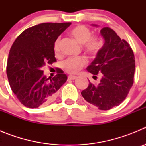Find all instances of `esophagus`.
Returning a JSON list of instances; mask_svg holds the SVG:
<instances>
[{
    "mask_svg": "<svg viewBox=\"0 0 146 146\" xmlns=\"http://www.w3.org/2000/svg\"><path fill=\"white\" fill-rule=\"evenodd\" d=\"M76 78H77V76H75V75H69L68 76V80H75Z\"/></svg>",
    "mask_w": 146,
    "mask_h": 146,
    "instance_id": "esophagus-1",
    "label": "esophagus"
}]
</instances>
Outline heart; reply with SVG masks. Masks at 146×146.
<instances>
[{
	"mask_svg": "<svg viewBox=\"0 0 146 146\" xmlns=\"http://www.w3.org/2000/svg\"><path fill=\"white\" fill-rule=\"evenodd\" d=\"M70 34L80 44H83L85 50L89 53H96L100 48V42L97 37L91 36V30L85 25H80L72 28ZM60 38H58L54 44L55 52H58ZM87 60L85 57L69 58L63 63V68L69 73H76L79 72L86 64Z\"/></svg>",
	"mask_w": 146,
	"mask_h": 146,
	"instance_id": "1",
	"label": "heart"
}]
</instances>
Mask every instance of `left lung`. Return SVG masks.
Here are the masks:
<instances>
[{"label": "left lung", "mask_w": 146, "mask_h": 146, "mask_svg": "<svg viewBox=\"0 0 146 146\" xmlns=\"http://www.w3.org/2000/svg\"><path fill=\"white\" fill-rule=\"evenodd\" d=\"M92 26L98 27L92 24ZM104 39L102 47L87 67L93 77L102 74L98 85L89 82L81 92L88 102L101 110H108L119 105L126 99L134 82L135 55L129 44L121 39L110 28L100 31Z\"/></svg>", "instance_id": "obj_1"}]
</instances>
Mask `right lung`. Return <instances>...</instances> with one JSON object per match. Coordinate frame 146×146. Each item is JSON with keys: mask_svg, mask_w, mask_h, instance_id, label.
<instances>
[{"mask_svg": "<svg viewBox=\"0 0 146 146\" xmlns=\"http://www.w3.org/2000/svg\"><path fill=\"white\" fill-rule=\"evenodd\" d=\"M71 23H45L25 30L10 50L6 74L10 87L20 102L37 108L52 102L58 91L67 80L60 69L47 78L42 68L56 61L54 44Z\"/></svg>", "mask_w": 146, "mask_h": 146, "instance_id": "obj_1", "label": "right lung"}]
</instances>
